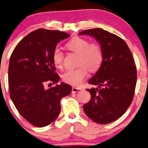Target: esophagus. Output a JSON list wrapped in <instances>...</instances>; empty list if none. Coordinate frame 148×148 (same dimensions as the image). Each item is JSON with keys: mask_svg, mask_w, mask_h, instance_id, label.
Instances as JSON below:
<instances>
[{"mask_svg": "<svg viewBox=\"0 0 148 148\" xmlns=\"http://www.w3.org/2000/svg\"><path fill=\"white\" fill-rule=\"evenodd\" d=\"M82 90L81 88H80V87H75V86H74V87H72V92H76L80 91V90Z\"/></svg>", "mask_w": 148, "mask_h": 148, "instance_id": "obj_1", "label": "esophagus"}]
</instances>
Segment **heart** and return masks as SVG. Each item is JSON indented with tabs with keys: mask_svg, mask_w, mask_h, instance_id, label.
Segmentation results:
<instances>
[{
	"mask_svg": "<svg viewBox=\"0 0 148 148\" xmlns=\"http://www.w3.org/2000/svg\"><path fill=\"white\" fill-rule=\"evenodd\" d=\"M69 50L78 54V64L76 69L68 70L62 74L63 81L74 86L82 83L88 74V69L90 72H95L101 67L103 60V51L97 43H90L89 41L81 37H74L66 45ZM52 60L57 68H62L64 55L59 47H56L53 51Z\"/></svg>",
	"mask_w": 148,
	"mask_h": 148,
	"instance_id": "obj_1",
	"label": "heart"
}]
</instances>
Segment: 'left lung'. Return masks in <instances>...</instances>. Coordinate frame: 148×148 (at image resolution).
Masks as SVG:
<instances>
[{"mask_svg":"<svg viewBox=\"0 0 148 148\" xmlns=\"http://www.w3.org/2000/svg\"><path fill=\"white\" fill-rule=\"evenodd\" d=\"M93 36L101 45L103 60L96 74L88 80L98 88L86 89L91 99L83 106L92 121L108 124L121 117L133 101L137 82V68L125 41L101 28L85 29L79 35Z\"/></svg>","mask_w":148,"mask_h":148,"instance_id":"1","label":"left lung"}]
</instances>
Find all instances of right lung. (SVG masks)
<instances>
[{
    "label": "right lung",
    "instance_id": "obj_1",
    "mask_svg": "<svg viewBox=\"0 0 148 148\" xmlns=\"http://www.w3.org/2000/svg\"><path fill=\"white\" fill-rule=\"evenodd\" d=\"M70 34L58 30L38 29L15 47L9 60V87L13 103L27 122L37 127L50 125L58 117L60 100L72 91L62 82L46 89V82L58 83L60 76L52 60L54 49Z\"/></svg>",
    "mask_w": 148,
    "mask_h": 148
}]
</instances>
